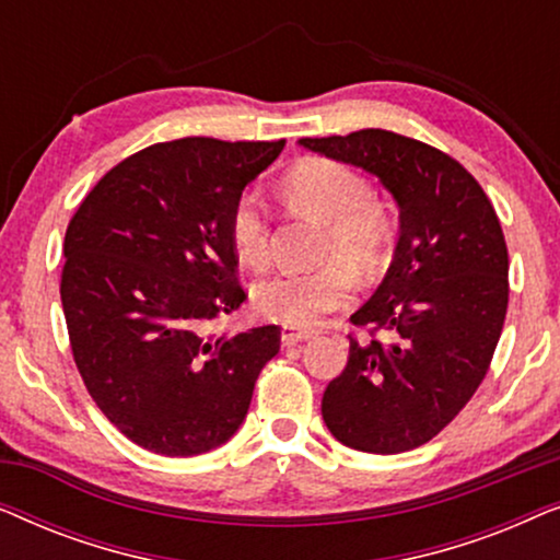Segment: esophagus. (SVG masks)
I'll return each mask as SVG.
<instances>
[{
	"instance_id": "obj_1",
	"label": "esophagus",
	"mask_w": 560,
	"mask_h": 560,
	"mask_svg": "<svg viewBox=\"0 0 560 560\" xmlns=\"http://www.w3.org/2000/svg\"><path fill=\"white\" fill-rule=\"evenodd\" d=\"M311 336H313V331H308V328H293V326H282L280 328L282 347H295V343L308 341Z\"/></svg>"
}]
</instances>
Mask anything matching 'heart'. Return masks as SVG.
I'll list each match as a JSON object with an SVG mask.
<instances>
[{"instance_id":"heart-1","label":"heart","mask_w":560,"mask_h":560,"mask_svg":"<svg viewBox=\"0 0 560 560\" xmlns=\"http://www.w3.org/2000/svg\"><path fill=\"white\" fill-rule=\"evenodd\" d=\"M282 201L326 229L318 262L311 272H275L252 290L255 311L275 324L316 326L326 313L349 303L354 272H374L389 249L385 211L374 203L372 186L336 160L313 158L295 165L280 186ZM229 244L242 265L262 267L270 252V221L262 198L242 194L229 211Z\"/></svg>"}]
</instances>
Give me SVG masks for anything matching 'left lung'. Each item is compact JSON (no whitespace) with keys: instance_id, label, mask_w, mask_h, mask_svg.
<instances>
[{"instance_id":"obj_1","label":"left lung","mask_w":560,"mask_h":560,"mask_svg":"<svg viewBox=\"0 0 560 560\" xmlns=\"http://www.w3.org/2000/svg\"><path fill=\"white\" fill-rule=\"evenodd\" d=\"M298 144L380 178L400 209L395 257L351 324L395 341H349L320 416L336 441L402 454L441 433L485 380L508 313V244L471 173L446 152L387 129Z\"/></svg>"}]
</instances>
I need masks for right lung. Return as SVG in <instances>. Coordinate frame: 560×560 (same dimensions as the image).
<instances>
[{
  "label": "right lung",
  "instance_id": "add662e5",
  "mask_svg": "<svg viewBox=\"0 0 560 560\" xmlns=\"http://www.w3.org/2000/svg\"><path fill=\"white\" fill-rule=\"evenodd\" d=\"M278 142H160L112 167L66 232L68 339L98 410L163 456L219 448L278 354V326L206 336L244 303L229 211Z\"/></svg>",
  "mask_w": 560,
  "mask_h": 560
}]
</instances>
